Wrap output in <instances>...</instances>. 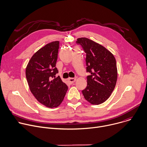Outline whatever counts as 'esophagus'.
I'll return each instance as SVG.
<instances>
[{
    "label": "esophagus",
    "mask_w": 147,
    "mask_h": 147,
    "mask_svg": "<svg viewBox=\"0 0 147 147\" xmlns=\"http://www.w3.org/2000/svg\"><path fill=\"white\" fill-rule=\"evenodd\" d=\"M68 80L70 84H73L76 81V78H69L68 79Z\"/></svg>",
    "instance_id": "esophagus-1"
}]
</instances>
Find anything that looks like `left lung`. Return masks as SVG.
I'll return each mask as SVG.
<instances>
[{
	"mask_svg": "<svg viewBox=\"0 0 147 147\" xmlns=\"http://www.w3.org/2000/svg\"><path fill=\"white\" fill-rule=\"evenodd\" d=\"M76 44L80 45L86 53L87 86L82 91L85 99L92 105L106 101L115 87L117 70L113 55L101 45L87 38H78Z\"/></svg>",
	"mask_w": 147,
	"mask_h": 147,
	"instance_id": "1",
	"label": "left lung"
}]
</instances>
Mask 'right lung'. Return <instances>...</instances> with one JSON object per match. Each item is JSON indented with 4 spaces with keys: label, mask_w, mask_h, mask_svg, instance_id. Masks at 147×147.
Listing matches in <instances>:
<instances>
[{
    "label": "right lung",
    "mask_w": 147,
    "mask_h": 147,
    "mask_svg": "<svg viewBox=\"0 0 147 147\" xmlns=\"http://www.w3.org/2000/svg\"><path fill=\"white\" fill-rule=\"evenodd\" d=\"M59 41H54L39 49L27 65L26 75L31 92L38 102L48 108L59 106L68 87L58 73L56 63Z\"/></svg>",
    "instance_id": "obj_1"
}]
</instances>
